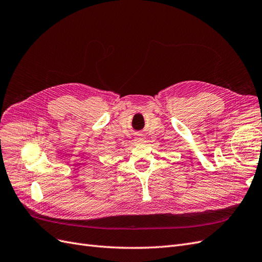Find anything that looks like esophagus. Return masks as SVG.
Here are the masks:
<instances>
[{
	"mask_svg": "<svg viewBox=\"0 0 262 262\" xmlns=\"http://www.w3.org/2000/svg\"><path fill=\"white\" fill-rule=\"evenodd\" d=\"M133 141H134V143H136V144H141V143H144V142H145V138L142 137V134H140V137L134 138Z\"/></svg>",
	"mask_w": 262,
	"mask_h": 262,
	"instance_id": "esophagus-1",
	"label": "esophagus"
}]
</instances>
